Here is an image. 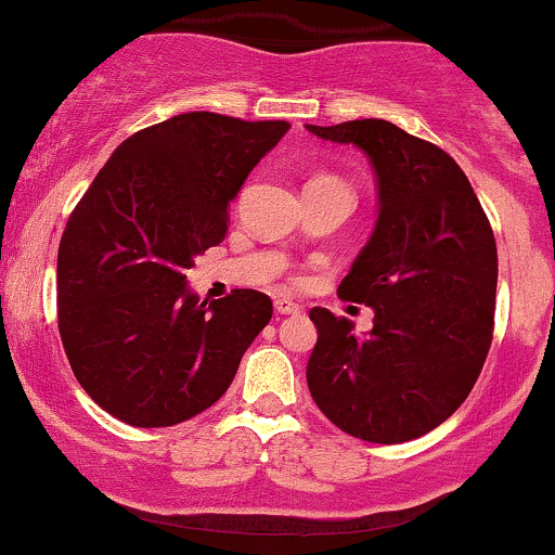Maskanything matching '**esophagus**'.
I'll list each match as a JSON object with an SVG mask.
<instances>
[{
  "instance_id": "obj_1",
  "label": "esophagus",
  "mask_w": 555,
  "mask_h": 555,
  "mask_svg": "<svg viewBox=\"0 0 555 555\" xmlns=\"http://www.w3.org/2000/svg\"><path fill=\"white\" fill-rule=\"evenodd\" d=\"M275 312L278 314H299L301 307L296 301L285 299V296H278V299H275Z\"/></svg>"
}]
</instances>
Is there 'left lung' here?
Returning <instances> with one entry per match:
<instances>
[{
	"label": "left lung",
	"instance_id": "obj_1",
	"mask_svg": "<svg viewBox=\"0 0 555 555\" xmlns=\"http://www.w3.org/2000/svg\"><path fill=\"white\" fill-rule=\"evenodd\" d=\"M307 129L365 151L380 198L373 237L338 285L341 299L373 307V331L357 338L349 320L314 307L309 391L351 437L410 442L450 418L485 367L498 288L490 219L434 142L384 118Z\"/></svg>",
	"mask_w": 555,
	"mask_h": 555
}]
</instances>
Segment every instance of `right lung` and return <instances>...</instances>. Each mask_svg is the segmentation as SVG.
<instances>
[{
  "instance_id": "right-lung-1",
  "label": "right lung",
  "mask_w": 555,
  "mask_h": 555,
  "mask_svg": "<svg viewBox=\"0 0 555 555\" xmlns=\"http://www.w3.org/2000/svg\"><path fill=\"white\" fill-rule=\"evenodd\" d=\"M288 127L180 113L124 140L70 211L57 327L76 380L113 418L158 428L204 413L270 323V296L206 304L184 272L224 241L230 201Z\"/></svg>"
}]
</instances>
